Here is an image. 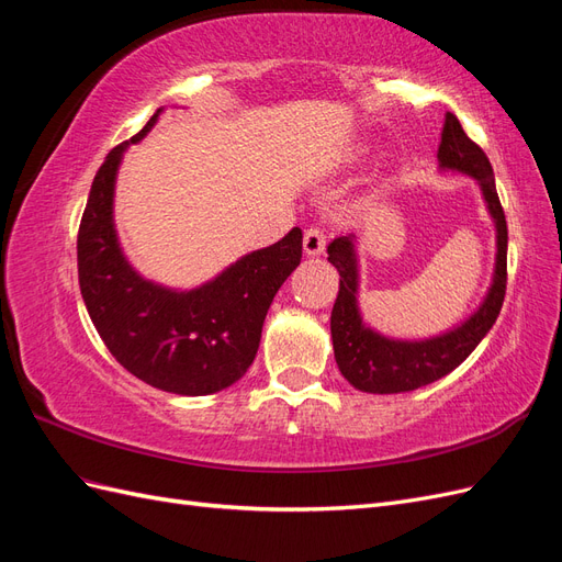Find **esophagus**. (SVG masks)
I'll return each mask as SVG.
<instances>
[{
  "mask_svg": "<svg viewBox=\"0 0 562 562\" xmlns=\"http://www.w3.org/2000/svg\"><path fill=\"white\" fill-rule=\"evenodd\" d=\"M304 252L307 255H321L323 248H326V234H323L321 227H310L307 232H304Z\"/></svg>",
  "mask_w": 562,
  "mask_h": 562,
  "instance_id": "34e87169",
  "label": "esophagus"
}]
</instances>
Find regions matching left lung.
<instances>
[{"instance_id": "1", "label": "left lung", "mask_w": 562, "mask_h": 562, "mask_svg": "<svg viewBox=\"0 0 562 562\" xmlns=\"http://www.w3.org/2000/svg\"><path fill=\"white\" fill-rule=\"evenodd\" d=\"M438 161L443 168L462 171L479 180L492 220L497 225V267L495 281L481 310L462 326L422 342H401L389 339L363 326L359 307H356V252L351 236H339L328 246V262L339 271V291L330 314L333 349L339 372L356 389L368 394H401L424 384L446 378L467 356L481 345V339L497 321L506 295V217L497 196L495 173H492L485 151L464 133L459 119L448 112L443 133H440Z\"/></svg>"}]
</instances>
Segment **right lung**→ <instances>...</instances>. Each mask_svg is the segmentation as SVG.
Returning a JSON list of instances; mask_svg holds the SVG:
<instances>
[{
  "label": "right lung",
  "mask_w": 562,
  "mask_h": 562,
  "mask_svg": "<svg viewBox=\"0 0 562 562\" xmlns=\"http://www.w3.org/2000/svg\"><path fill=\"white\" fill-rule=\"evenodd\" d=\"M159 112L98 168L77 234L79 288L98 335L131 375L171 394L206 396L246 375L269 304L302 260V229L190 293L135 274L114 234V178L124 149L155 126Z\"/></svg>",
  "instance_id": "obj_1"
}]
</instances>
